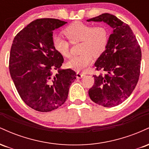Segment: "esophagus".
<instances>
[{
    "label": "esophagus",
    "instance_id": "34e87169",
    "mask_svg": "<svg viewBox=\"0 0 149 149\" xmlns=\"http://www.w3.org/2000/svg\"><path fill=\"white\" fill-rule=\"evenodd\" d=\"M85 74L84 73H80V72H77L76 73V77L77 78H82L83 77H84Z\"/></svg>",
    "mask_w": 149,
    "mask_h": 149
}]
</instances>
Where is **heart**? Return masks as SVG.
<instances>
[{
    "label": "heart",
    "instance_id": "heart-1",
    "mask_svg": "<svg viewBox=\"0 0 149 149\" xmlns=\"http://www.w3.org/2000/svg\"><path fill=\"white\" fill-rule=\"evenodd\" d=\"M65 35L72 43L81 42L80 50L83 53L74 56L67 61V66L77 71H84L92 64V56L99 57L105 51L109 41V33L106 27L87 24L77 22L64 30ZM53 45L56 50L63 57L70 54V43L61 36L57 35L53 38Z\"/></svg>",
    "mask_w": 149,
    "mask_h": 149
}]
</instances>
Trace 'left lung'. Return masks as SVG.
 <instances>
[{
	"label": "left lung",
	"mask_w": 149,
	"mask_h": 149,
	"mask_svg": "<svg viewBox=\"0 0 149 149\" xmlns=\"http://www.w3.org/2000/svg\"><path fill=\"white\" fill-rule=\"evenodd\" d=\"M87 22H104L113 30L107 48L95 64L97 70L106 74L93 76L95 84L89 90V96L102 107H116L130 96L137 84L141 48L130 27L114 15L104 13Z\"/></svg>",
	"instance_id": "left-lung-1"
}]
</instances>
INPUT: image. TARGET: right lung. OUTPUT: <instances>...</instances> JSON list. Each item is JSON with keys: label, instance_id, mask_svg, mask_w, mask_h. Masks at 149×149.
I'll use <instances>...</instances> for the list:
<instances>
[{"label": "right lung", "instance_id": "1", "mask_svg": "<svg viewBox=\"0 0 149 149\" xmlns=\"http://www.w3.org/2000/svg\"><path fill=\"white\" fill-rule=\"evenodd\" d=\"M66 23L57 19H36L17 34L12 45L10 76L22 100L38 111L61 107L76 78L72 69H61L64 58L53 45V31ZM54 70L58 73L53 75Z\"/></svg>", "mask_w": 149, "mask_h": 149}]
</instances>
